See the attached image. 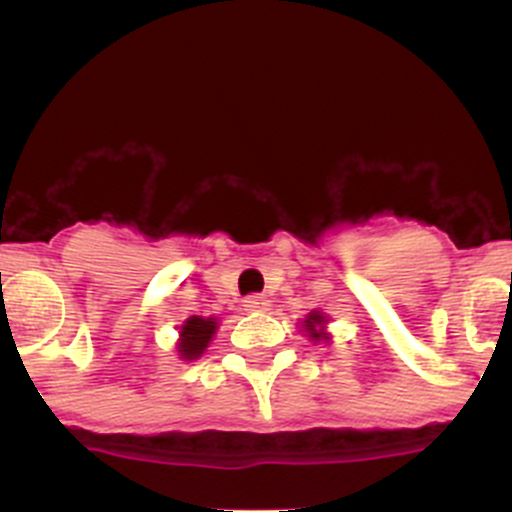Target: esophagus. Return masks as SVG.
Segmentation results:
<instances>
[{
    "mask_svg": "<svg viewBox=\"0 0 512 512\" xmlns=\"http://www.w3.org/2000/svg\"><path fill=\"white\" fill-rule=\"evenodd\" d=\"M242 307L247 309V312H267L270 309V299L262 297V294H250V297H245V304Z\"/></svg>",
    "mask_w": 512,
    "mask_h": 512,
    "instance_id": "obj_1",
    "label": "esophagus"
}]
</instances>
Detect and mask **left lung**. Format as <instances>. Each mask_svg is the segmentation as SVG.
Masks as SVG:
<instances>
[{
    "label": "left lung",
    "mask_w": 512,
    "mask_h": 512,
    "mask_svg": "<svg viewBox=\"0 0 512 512\" xmlns=\"http://www.w3.org/2000/svg\"><path fill=\"white\" fill-rule=\"evenodd\" d=\"M324 324H327V317H324L322 312H317V309H312V312L304 317L302 327L312 342H329V334L327 329H324Z\"/></svg>",
    "instance_id": "obj_1"
}]
</instances>
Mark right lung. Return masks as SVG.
I'll list each match as a JSON object with an SVG mask.
<instances>
[{
	"label": "right lung",
	"instance_id": "1",
	"mask_svg": "<svg viewBox=\"0 0 512 512\" xmlns=\"http://www.w3.org/2000/svg\"><path fill=\"white\" fill-rule=\"evenodd\" d=\"M215 329H218V319L215 317H190L180 327V342L178 354L180 359L193 361L208 349L210 339H213Z\"/></svg>",
	"mask_w": 512,
	"mask_h": 512
}]
</instances>
